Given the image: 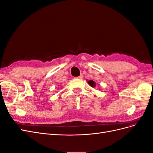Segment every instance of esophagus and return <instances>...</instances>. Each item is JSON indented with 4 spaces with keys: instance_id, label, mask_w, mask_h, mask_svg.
I'll use <instances>...</instances> for the list:
<instances>
[{
    "instance_id": "obj_1",
    "label": "esophagus",
    "mask_w": 153,
    "mask_h": 153,
    "mask_svg": "<svg viewBox=\"0 0 153 153\" xmlns=\"http://www.w3.org/2000/svg\"><path fill=\"white\" fill-rule=\"evenodd\" d=\"M83 78H84V76H83L82 74H81V75H80L79 76L77 77V78H79V79H82Z\"/></svg>"
}]
</instances>
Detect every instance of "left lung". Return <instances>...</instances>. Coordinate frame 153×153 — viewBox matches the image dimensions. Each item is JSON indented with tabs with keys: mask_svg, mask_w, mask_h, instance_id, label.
Listing matches in <instances>:
<instances>
[{
	"mask_svg": "<svg viewBox=\"0 0 153 153\" xmlns=\"http://www.w3.org/2000/svg\"><path fill=\"white\" fill-rule=\"evenodd\" d=\"M87 82H88V84H89L92 87H96V83L93 80H89Z\"/></svg>",
	"mask_w": 153,
	"mask_h": 153,
	"instance_id": "1",
	"label": "left lung"
}]
</instances>
